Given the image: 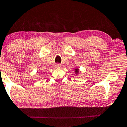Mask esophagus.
Here are the masks:
<instances>
[{
  "mask_svg": "<svg viewBox=\"0 0 127 127\" xmlns=\"http://www.w3.org/2000/svg\"><path fill=\"white\" fill-rule=\"evenodd\" d=\"M55 67H56V68H60V67H61V65L60 64L57 63V64H56Z\"/></svg>",
  "mask_w": 127,
  "mask_h": 127,
  "instance_id": "34e87169",
  "label": "esophagus"
}]
</instances>
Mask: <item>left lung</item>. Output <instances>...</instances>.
<instances>
[{"label":"left lung","mask_w":127,"mask_h":127,"mask_svg":"<svg viewBox=\"0 0 127 127\" xmlns=\"http://www.w3.org/2000/svg\"><path fill=\"white\" fill-rule=\"evenodd\" d=\"M79 72H80V70H79V68H77V67H76V68H75V69H74V73H75V74H76V75H78V74H79Z\"/></svg>","instance_id":"left-lung-1"}]
</instances>
